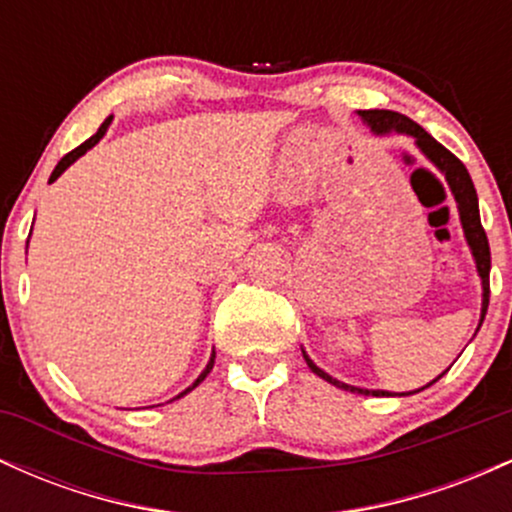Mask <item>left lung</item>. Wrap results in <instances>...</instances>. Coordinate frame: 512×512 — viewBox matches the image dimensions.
I'll use <instances>...</instances> for the list:
<instances>
[{"mask_svg":"<svg viewBox=\"0 0 512 512\" xmlns=\"http://www.w3.org/2000/svg\"><path fill=\"white\" fill-rule=\"evenodd\" d=\"M358 117L366 122L375 137H387V134H404V137H411L414 139L416 149H419L421 154H424L428 161H431L433 166H436L440 173L445 175V182H448L452 197H455L457 211H460V223H462L464 238H467V245H469V250H472L474 264H477V272L481 276V317H479V327H481V322H484V317H486V308H489V293H491L489 291L491 250H489V240H486L484 228H481L477 190H474V182H472V178H469L467 168H464V163L460 161V158H457L455 154H450L443 144H438L424 127L416 125V122L409 120V117L392 113V110H358ZM479 327H477V332H479ZM303 358L315 375H320V378L327 380V383L342 387V390H346V392H356V395H373V397H392V392H387V390H363V387L346 385V383H342V380L332 378V375L325 373L322 368H317L313 363V358L305 354V351H303ZM440 378H443V373H440L436 380H440ZM436 380H431L428 385H433ZM428 385H424V387H428ZM424 387H419V390H414V392H421ZM414 392H402V395H414Z\"/></svg>","mask_w":512,"mask_h":512,"instance_id":"8db88e82","label":"left lung"}]
</instances>
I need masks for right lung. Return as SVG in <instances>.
Instances as JSON below:
<instances>
[{
  "label": "right lung",
  "instance_id": "1",
  "mask_svg": "<svg viewBox=\"0 0 512 512\" xmlns=\"http://www.w3.org/2000/svg\"><path fill=\"white\" fill-rule=\"evenodd\" d=\"M110 122H113V115H110V117H105V122H103V125H101V127H98V132H96V134H93V137H91V139H86V142H84V144H81V146H76V149H74V151H69V154H67V156H64L60 163H57V166H55V170H52V175H50V182H55V180H57V178H60V175L64 173V170H67L69 166H72V163H74V161H79V158H81V156H84V154H86V151H91V149H93V146H96L98 142H101V139L105 137V132H108ZM214 358H216V351H211V358H209L207 368H204V370H202V373H199V378L195 380V383H192L190 387H187V390H182V392H180V395H178V397H173V399H180V397H185V395H187V392H192V390H195V387H197L199 383H202V380H204V378H207V375L211 373V368H214ZM173 399H170V402H173Z\"/></svg>",
  "mask_w": 512,
  "mask_h": 512
}]
</instances>
